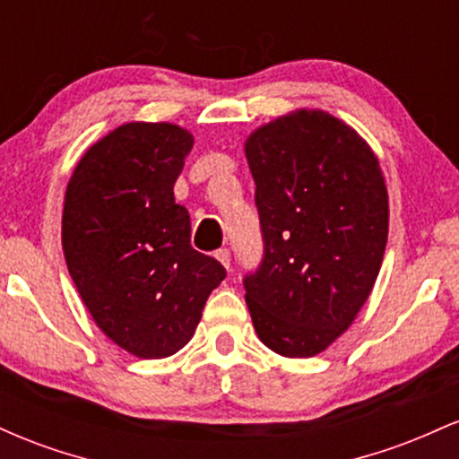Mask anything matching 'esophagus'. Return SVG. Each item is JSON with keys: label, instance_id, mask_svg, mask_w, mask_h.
Here are the masks:
<instances>
[{"label": "esophagus", "instance_id": "obj_1", "mask_svg": "<svg viewBox=\"0 0 459 459\" xmlns=\"http://www.w3.org/2000/svg\"><path fill=\"white\" fill-rule=\"evenodd\" d=\"M215 259L222 263L226 270H229V267H230V252L226 250V247H220V250H215Z\"/></svg>", "mask_w": 459, "mask_h": 459}]
</instances>
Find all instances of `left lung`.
<instances>
[{
    "instance_id": "1",
    "label": "left lung",
    "mask_w": 459,
    "mask_h": 459,
    "mask_svg": "<svg viewBox=\"0 0 459 459\" xmlns=\"http://www.w3.org/2000/svg\"><path fill=\"white\" fill-rule=\"evenodd\" d=\"M263 261L244 278L259 339L308 358L334 343L367 302L388 237L376 152L350 125L298 109L246 140Z\"/></svg>"
}]
</instances>
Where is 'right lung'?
<instances>
[{"mask_svg": "<svg viewBox=\"0 0 459 459\" xmlns=\"http://www.w3.org/2000/svg\"><path fill=\"white\" fill-rule=\"evenodd\" d=\"M194 146L170 123H127L86 151L62 213V247L92 319L138 358L177 354L194 336L222 263L189 244L175 183Z\"/></svg>", "mask_w": 459, "mask_h": 459, "instance_id": "right-lung-1", "label": "right lung"}]
</instances>
